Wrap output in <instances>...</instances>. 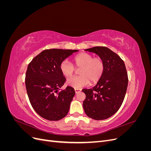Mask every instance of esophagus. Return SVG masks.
Wrapping results in <instances>:
<instances>
[{
    "instance_id": "34e87169",
    "label": "esophagus",
    "mask_w": 151,
    "mask_h": 151,
    "mask_svg": "<svg viewBox=\"0 0 151 151\" xmlns=\"http://www.w3.org/2000/svg\"><path fill=\"white\" fill-rule=\"evenodd\" d=\"M81 91V89H77V88H75V92L76 93H80Z\"/></svg>"
}]
</instances>
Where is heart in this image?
Instances as JSON below:
<instances>
[{"label": "heart", "mask_w": 151, "mask_h": 151, "mask_svg": "<svg viewBox=\"0 0 151 151\" xmlns=\"http://www.w3.org/2000/svg\"><path fill=\"white\" fill-rule=\"evenodd\" d=\"M73 63L77 68H80V76L68 79L67 84L74 88L88 86L90 81L92 83H97L101 78L104 71L103 59L100 57H94L89 53L82 52L77 54L73 58ZM74 66L70 62L64 60L60 63V70L63 76L69 78L76 72Z\"/></svg>", "instance_id": "1"}]
</instances>
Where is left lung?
<instances>
[{"label":"left lung","instance_id":"1","mask_svg":"<svg viewBox=\"0 0 151 151\" xmlns=\"http://www.w3.org/2000/svg\"><path fill=\"white\" fill-rule=\"evenodd\" d=\"M85 50L101 57L105 68L101 78L94 88L82 90L86 94L84 111L94 120L107 119L120 109L125 96L129 79L125 63L107 47H94Z\"/></svg>","mask_w":151,"mask_h":151}]
</instances>
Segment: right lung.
<instances>
[{"instance_id": "1", "label": "right lung", "mask_w": 151, "mask_h": 151, "mask_svg": "<svg viewBox=\"0 0 151 151\" xmlns=\"http://www.w3.org/2000/svg\"><path fill=\"white\" fill-rule=\"evenodd\" d=\"M77 50L47 49L29 63L25 77L27 94L35 111L42 118L57 121L64 118L75 95L74 89L60 88L66 81L60 63Z\"/></svg>"}]
</instances>
